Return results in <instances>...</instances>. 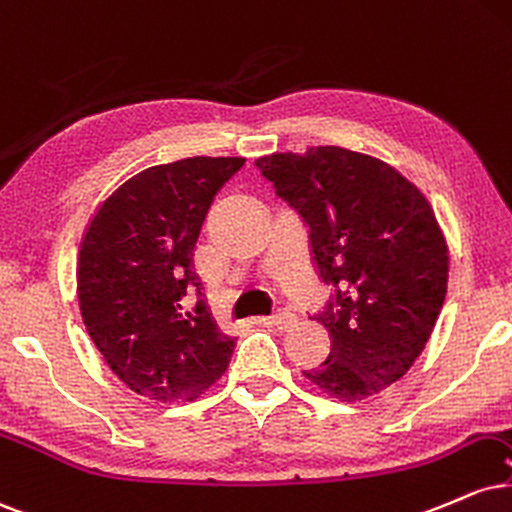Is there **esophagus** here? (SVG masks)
I'll list each match as a JSON object with an SVG mask.
<instances>
[{
    "label": "esophagus",
    "instance_id": "obj_1",
    "mask_svg": "<svg viewBox=\"0 0 512 512\" xmlns=\"http://www.w3.org/2000/svg\"><path fill=\"white\" fill-rule=\"evenodd\" d=\"M294 318H297V316H294L290 309H275L273 314H270L268 321H270V326H275V328L285 330V328H290V326H292Z\"/></svg>",
    "mask_w": 512,
    "mask_h": 512
}]
</instances>
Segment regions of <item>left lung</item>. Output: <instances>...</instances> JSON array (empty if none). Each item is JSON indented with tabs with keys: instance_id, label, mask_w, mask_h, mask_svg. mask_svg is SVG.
Returning <instances> with one entry per match:
<instances>
[{
	"instance_id": "obj_1",
	"label": "left lung",
	"mask_w": 512,
	"mask_h": 512,
	"mask_svg": "<svg viewBox=\"0 0 512 512\" xmlns=\"http://www.w3.org/2000/svg\"><path fill=\"white\" fill-rule=\"evenodd\" d=\"M256 167L309 230L330 299L314 321L326 362L304 371L340 400H362L414 364L443 309L448 246L422 191L386 162L338 146L273 153Z\"/></svg>"
}]
</instances>
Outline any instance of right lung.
Instances as JSON below:
<instances>
[{
  "label": "right lung",
  "instance_id": "1",
  "mask_svg": "<svg viewBox=\"0 0 512 512\" xmlns=\"http://www.w3.org/2000/svg\"><path fill=\"white\" fill-rule=\"evenodd\" d=\"M244 158H186L143 170L90 220L78 302L90 340L134 393L194 400L225 374L220 333L194 273V246L215 194Z\"/></svg>",
  "mask_w": 512,
  "mask_h": 512
}]
</instances>
